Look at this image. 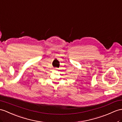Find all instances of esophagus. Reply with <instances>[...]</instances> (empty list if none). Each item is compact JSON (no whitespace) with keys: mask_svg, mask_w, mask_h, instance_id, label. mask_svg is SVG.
Masks as SVG:
<instances>
[{"mask_svg":"<svg viewBox=\"0 0 122 122\" xmlns=\"http://www.w3.org/2000/svg\"><path fill=\"white\" fill-rule=\"evenodd\" d=\"M54 70H57V68H54Z\"/></svg>","mask_w":122,"mask_h":122,"instance_id":"34e87169","label":"esophagus"}]
</instances>
